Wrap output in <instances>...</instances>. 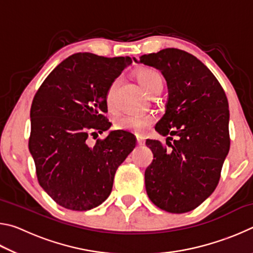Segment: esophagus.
<instances>
[{
  "label": "esophagus",
  "instance_id": "1",
  "mask_svg": "<svg viewBox=\"0 0 253 253\" xmlns=\"http://www.w3.org/2000/svg\"><path fill=\"white\" fill-rule=\"evenodd\" d=\"M136 140H137V145H139V146H142V145L145 144V139L143 138V137H138V136H137Z\"/></svg>",
  "mask_w": 253,
  "mask_h": 253
}]
</instances>
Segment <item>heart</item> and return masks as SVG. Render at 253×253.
I'll return each instance as SVG.
<instances>
[{
    "instance_id": "obj_1",
    "label": "heart",
    "mask_w": 253,
    "mask_h": 253,
    "mask_svg": "<svg viewBox=\"0 0 253 253\" xmlns=\"http://www.w3.org/2000/svg\"><path fill=\"white\" fill-rule=\"evenodd\" d=\"M136 77L142 87L149 95H155L156 92L162 90L163 79L157 71L149 69V68H143V69L137 71ZM116 85L117 81L115 80L106 93V101L109 108L114 107ZM154 121H155V118L153 115H119L115 119V126L117 129L129 130L137 135H143L152 126Z\"/></svg>"
}]
</instances>
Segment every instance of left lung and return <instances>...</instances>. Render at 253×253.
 Here are the masks:
<instances>
[{"instance_id":"left-lung-1","label":"left lung","mask_w":253,"mask_h":253,"mask_svg":"<svg viewBox=\"0 0 253 253\" xmlns=\"http://www.w3.org/2000/svg\"><path fill=\"white\" fill-rule=\"evenodd\" d=\"M139 62L160 70L169 89L165 114L155 126L168 136V146L146 140L154 155L145 170L147 195L166 212H190L219 183L230 149L228 98L209 68L185 51L163 49Z\"/></svg>"}]
</instances>
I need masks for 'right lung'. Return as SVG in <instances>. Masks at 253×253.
<instances>
[{"label":"right lung","instance_id":"add662e5","mask_svg":"<svg viewBox=\"0 0 253 253\" xmlns=\"http://www.w3.org/2000/svg\"><path fill=\"white\" fill-rule=\"evenodd\" d=\"M129 57L75 53L50 72L33 98L29 149L41 187L68 210L100 205L115 173L136 146L132 134L110 131L89 146V136L108 130L106 93L130 66Z\"/></svg>","mask_w":253,"mask_h":253}]
</instances>
